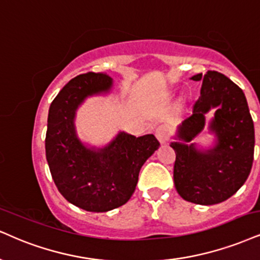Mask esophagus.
Listing matches in <instances>:
<instances>
[{"mask_svg":"<svg viewBox=\"0 0 260 260\" xmlns=\"http://www.w3.org/2000/svg\"><path fill=\"white\" fill-rule=\"evenodd\" d=\"M155 136L160 143H166L170 139V130L166 125H160L155 129Z\"/></svg>","mask_w":260,"mask_h":260,"instance_id":"obj_1","label":"esophagus"}]
</instances>
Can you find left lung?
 Masks as SVG:
<instances>
[{
  "instance_id": "left-lung-1",
  "label": "left lung",
  "mask_w": 260,
  "mask_h": 260,
  "mask_svg": "<svg viewBox=\"0 0 260 260\" xmlns=\"http://www.w3.org/2000/svg\"><path fill=\"white\" fill-rule=\"evenodd\" d=\"M201 81L200 98L190 115L178 126L172 142L176 153L174 182L184 200L198 205H214L233 197L247 179L254 154V125L241 89L228 77L207 71L191 77ZM216 108L209 128L216 136L210 150L187 145L204 127V114Z\"/></svg>"
}]
</instances>
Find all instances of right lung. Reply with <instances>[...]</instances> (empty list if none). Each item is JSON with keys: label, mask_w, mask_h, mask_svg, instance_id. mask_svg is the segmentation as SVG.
Returning <instances> with one entry per match:
<instances>
[{"label": "right lung", "mask_w": 260, "mask_h": 260, "mask_svg": "<svg viewBox=\"0 0 260 260\" xmlns=\"http://www.w3.org/2000/svg\"><path fill=\"white\" fill-rule=\"evenodd\" d=\"M113 79L88 72L71 79L48 113L46 155L54 183L63 198L89 212H107L126 204L142 165L160 146L154 135L135 137L120 131L104 148H89L78 139L77 108L88 96L110 92Z\"/></svg>", "instance_id": "right-lung-1"}]
</instances>
